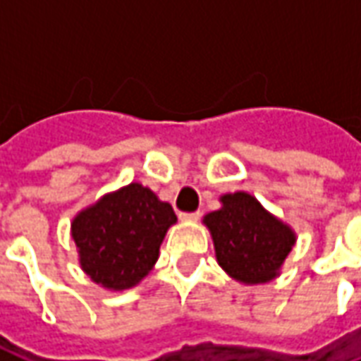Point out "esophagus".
Segmentation results:
<instances>
[{
    "label": "esophagus",
    "mask_w": 361,
    "mask_h": 361,
    "mask_svg": "<svg viewBox=\"0 0 361 361\" xmlns=\"http://www.w3.org/2000/svg\"><path fill=\"white\" fill-rule=\"evenodd\" d=\"M180 219L185 220V222H195V220L201 219V212H180Z\"/></svg>",
    "instance_id": "34e87169"
}]
</instances>
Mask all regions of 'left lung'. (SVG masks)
I'll use <instances>...</instances> for the list:
<instances>
[{
    "label": "left lung",
    "mask_w": 361,
    "mask_h": 361,
    "mask_svg": "<svg viewBox=\"0 0 361 361\" xmlns=\"http://www.w3.org/2000/svg\"><path fill=\"white\" fill-rule=\"evenodd\" d=\"M220 203L222 209L203 220L211 230L219 265L243 284L276 279L294 247V230L267 212L250 193H228L220 197Z\"/></svg>",
    "instance_id": "obj_1"
}]
</instances>
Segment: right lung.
Wrapping results in <instances>:
<instances>
[{
    "instance_id": "right-lung-1",
    "label": "right lung",
    "mask_w": 361,
    "mask_h": 361,
    "mask_svg": "<svg viewBox=\"0 0 361 361\" xmlns=\"http://www.w3.org/2000/svg\"><path fill=\"white\" fill-rule=\"evenodd\" d=\"M176 220L172 204L141 183L104 195L71 222L81 269L108 290L133 288L154 267Z\"/></svg>"
}]
</instances>
